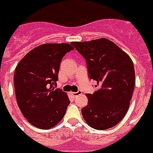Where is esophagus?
I'll list each match as a JSON object with an SVG mask.
<instances>
[{"label": "esophagus", "mask_w": 153, "mask_h": 153, "mask_svg": "<svg viewBox=\"0 0 153 153\" xmlns=\"http://www.w3.org/2000/svg\"><path fill=\"white\" fill-rule=\"evenodd\" d=\"M71 94L72 95V96H74V97H76L77 96H79V95H81V94H82V91H76V92H71Z\"/></svg>", "instance_id": "esophagus-1"}]
</instances>
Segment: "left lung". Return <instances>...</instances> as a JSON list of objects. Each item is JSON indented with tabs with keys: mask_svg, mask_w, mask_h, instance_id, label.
Here are the masks:
<instances>
[{
	"mask_svg": "<svg viewBox=\"0 0 153 153\" xmlns=\"http://www.w3.org/2000/svg\"><path fill=\"white\" fill-rule=\"evenodd\" d=\"M71 44L85 57L90 78L100 89L86 94L88 105L82 114L86 123L95 129L115 126L128 110L135 85L133 61L110 40L101 38Z\"/></svg>",
	"mask_w": 153,
	"mask_h": 153,
	"instance_id": "8db88e82",
	"label": "left lung"
}]
</instances>
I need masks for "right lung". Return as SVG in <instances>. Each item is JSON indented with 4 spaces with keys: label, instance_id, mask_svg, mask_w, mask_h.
<instances>
[{
    "label": "right lung",
    "instance_id": "right-lung-1",
    "mask_svg": "<svg viewBox=\"0 0 153 153\" xmlns=\"http://www.w3.org/2000/svg\"><path fill=\"white\" fill-rule=\"evenodd\" d=\"M69 44H44L30 51L17 64L14 75L16 100L25 118L33 126L48 129L56 126L70 104L68 94L54 89Z\"/></svg>",
    "mask_w": 153,
    "mask_h": 153
}]
</instances>
